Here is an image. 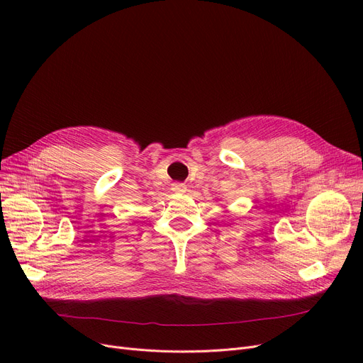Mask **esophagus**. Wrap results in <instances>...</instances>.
<instances>
[{"label":"esophagus","mask_w":363,"mask_h":363,"mask_svg":"<svg viewBox=\"0 0 363 363\" xmlns=\"http://www.w3.org/2000/svg\"><path fill=\"white\" fill-rule=\"evenodd\" d=\"M172 191H175V193H185V191H186V185L182 184V182H175L174 185H172Z\"/></svg>","instance_id":"34e87169"}]
</instances>
